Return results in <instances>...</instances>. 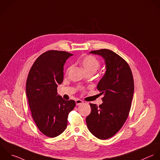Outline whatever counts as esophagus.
Returning <instances> with one entry per match:
<instances>
[{
	"label": "esophagus",
	"instance_id": "obj_1",
	"mask_svg": "<svg viewBox=\"0 0 160 160\" xmlns=\"http://www.w3.org/2000/svg\"><path fill=\"white\" fill-rule=\"evenodd\" d=\"M75 102H76V105H82L83 103V102L81 100H79V99H77L75 100Z\"/></svg>",
	"mask_w": 160,
	"mask_h": 160
}]
</instances>
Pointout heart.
I'll return each instance as SVG.
<instances>
[{"label":"heart","mask_w":160,"mask_h":160,"mask_svg":"<svg viewBox=\"0 0 160 160\" xmlns=\"http://www.w3.org/2000/svg\"><path fill=\"white\" fill-rule=\"evenodd\" d=\"M80 63L87 74L95 73L101 66V62L99 59L92 55H88L83 57L80 61ZM72 66L68 67L67 73L70 70Z\"/></svg>","instance_id":"obj_1"}]
</instances>
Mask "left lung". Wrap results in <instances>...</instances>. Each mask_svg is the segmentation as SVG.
Segmentation results:
<instances>
[{"instance_id": "left-lung-1", "label": "left lung", "mask_w": 160, "mask_h": 160, "mask_svg": "<svg viewBox=\"0 0 160 160\" xmlns=\"http://www.w3.org/2000/svg\"><path fill=\"white\" fill-rule=\"evenodd\" d=\"M103 57L107 71L97 89L103 95L102 104L90 103V114L86 122L89 131L100 140L114 136L123 127L130 111L134 92V80L128 63L108 49L90 52Z\"/></svg>"}]
</instances>
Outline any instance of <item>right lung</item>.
I'll use <instances>...</instances> for the list:
<instances>
[{
    "mask_svg": "<svg viewBox=\"0 0 160 160\" xmlns=\"http://www.w3.org/2000/svg\"><path fill=\"white\" fill-rule=\"evenodd\" d=\"M72 54L48 50L32 65L26 82V94L32 117L45 136L54 138L64 132L69 113L75 107L73 100L57 95L58 84L63 80V65Z\"/></svg>",
    "mask_w": 160,
    "mask_h": 160,
    "instance_id": "right-lung-1",
    "label": "right lung"
}]
</instances>
